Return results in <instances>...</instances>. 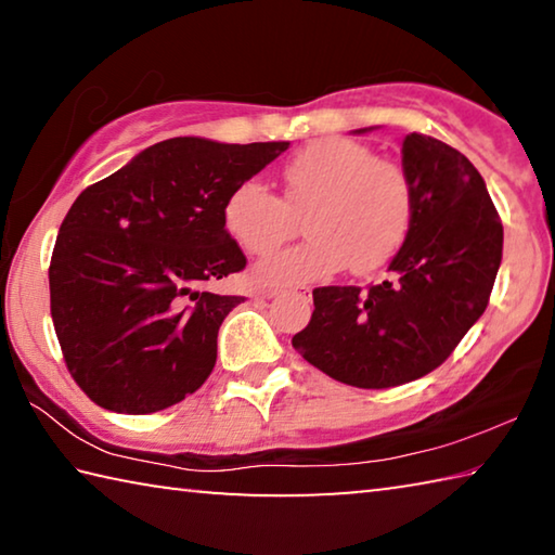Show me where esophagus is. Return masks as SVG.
<instances>
[{
  "mask_svg": "<svg viewBox=\"0 0 555 555\" xmlns=\"http://www.w3.org/2000/svg\"><path fill=\"white\" fill-rule=\"evenodd\" d=\"M300 288H304V294H308V291H311V288H308V286H300ZM281 294V288H267V291H261V298H274V296H279Z\"/></svg>",
  "mask_w": 555,
  "mask_h": 555,
  "instance_id": "obj_1",
  "label": "esophagus"
}]
</instances>
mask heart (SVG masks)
Masks as SVG:
<instances>
[{
  "label": "heart",
  "mask_w": 555,
  "mask_h": 555,
  "mask_svg": "<svg viewBox=\"0 0 555 555\" xmlns=\"http://www.w3.org/2000/svg\"><path fill=\"white\" fill-rule=\"evenodd\" d=\"M284 198L257 178L232 188L222 220L251 257H269L298 232L306 215L311 237L257 269L264 284H296L350 264L357 274L389 261L406 240L413 195L401 166L370 146L327 137L308 144L281 168Z\"/></svg>",
  "instance_id": "1"
}]
</instances>
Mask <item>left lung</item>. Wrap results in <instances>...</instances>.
Here are the masks:
<instances>
[{"mask_svg": "<svg viewBox=\"0 0 555 555\" xmlns=\"http://www.w3.org/2000/svg\"><path fill=\"white\" fill-rule=\"evenodd\" d=\"M413 212L389 279L313 288L294 335L306 362L343 384L389 389L440 367L490 304L504 230L482 176L457 149L413 131L401 144Z\"/></svg>", "mask_w": 555, "mask_h": 555, "instance_id": "1", "label": "left lung"}]
</instances>
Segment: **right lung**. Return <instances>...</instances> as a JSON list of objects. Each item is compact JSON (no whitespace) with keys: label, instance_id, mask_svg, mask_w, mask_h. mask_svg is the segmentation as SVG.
Returning a JSON list of instances; mask_svg holds the SVG:
<instances>
[{"label":"right lung","instance_id":"add662e5","mask_svg":"<svg viewBox=\"0 0 555 555\" xmlns=\"http://www.w3.org/2000/svg\"><path fill=\"white\" fill-rule=\"evenodd\" d=\"M286 149L166 139L75 198L49 267L51 318L98 406L154 413L210 377L220 325L244 298L201 286L247 267L224 201Z\"/></svg>","mask_w":555,"mask_h":555}]
</instances>
